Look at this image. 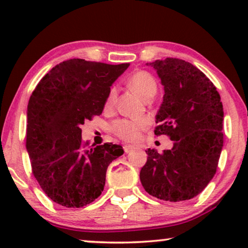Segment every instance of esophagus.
<instances>
[{
    "label": "esophagus",
    "mask_w": 248,
    "mask_h": 248,
    "mask_svg": "<svg viewBox=\"0 0 248 248\" xmlns=\"http://www.w3.org/2000/svg\"><path fill=\"white\" fill-rule=\"evenodd\" d=\"M135 149L134 145H131V144H125L124 145V151L126 152V154H130L131 151H133Z\"/></svg>",
    "instance_id": "obj_1"
}]
</instances>
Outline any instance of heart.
<instances>
[{
  "mask_svg": "<svg viewBox=\"0 0 248 248\" xmlns=\"http://www.w3.org/2000/svg\"><path fill=\"white\" fill-rule=\"evenodd\" d=\"M128 86L144 100L150 99L157 93V81L147 71H137L128 78ZM117 96V89L111 87L106 98L107 109L114 106ZM147 120H118L113 124V132L118 138L125 141H135L140 137L141 132L148 127Z\"/></svg>",
  "mask_w": 248,
  "mask_h": 248,
  "instance_id": "obj_1",
  "label": "heart"
}]
</instances>
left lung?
Masks as SVG:
<instances>
[{"mask_svg": "<svg viewBox=\"0 0 248 248\" xmlns=\"http://www.w3.org/2000/svg\"><path fill=\"white\" fill-rule=\"evenodd\" d=\"M150 65L165 90L155 134L168 135L174 147L162 154L145 151L142 186L164 201L191 200L206 187L218 167L223 145L221 98L209 78L184 60L167 57Z\"/></svg>", "mask_w": 248, "mask_h": 248, "instance_id": "1", "label": "left lung"}]
</instances>
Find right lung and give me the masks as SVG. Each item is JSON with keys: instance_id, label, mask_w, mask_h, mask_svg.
Segmentation results:
<instances>
[{"instance_id": "1", "label": "right lung", "mask_w": 248, "mask_h": 248, "mask_svg": "<svg viewBox=\"0 0 248 248\" xmlns=\"http://www.w3.org/2000/svg\"><path fill=\"white\" fill-rule=\"evenodd\" d=\"M128 65L67 60L32 91L26 147L33 176L57 204L82 208L93 202L104 191L108 166L124 154L113 143L87 148L81 126L103 113L110 86Z\"/></svg>"}]
</instances>
